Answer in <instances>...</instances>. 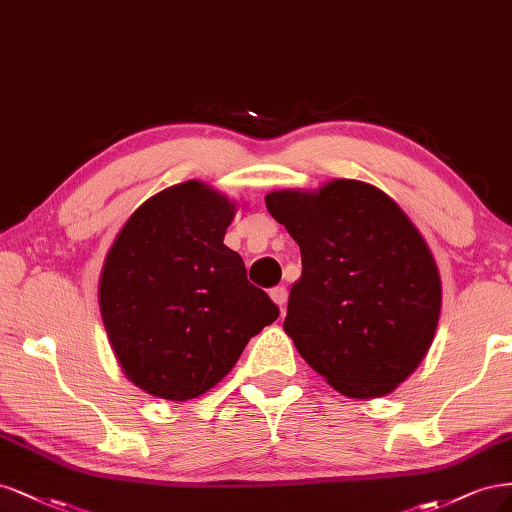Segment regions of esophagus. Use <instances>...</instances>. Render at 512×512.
I'll return each mask as SVG.
<instances>
[{"label": "esophagus", "instance_id": "obj_1", "mask_svg": "<svg viewBox=\"0 0 512 512\" xmlns=\"http://www.w3.org/2000/svg\"><path fill=\"white\" fill-rule=\"evenodd\" d=\"M270 298L280 306V310H285V304H287V289H285V287H274V289H270Z\"/></svg>", "mask_w": 512, "mask_h": 512}]
</instances>
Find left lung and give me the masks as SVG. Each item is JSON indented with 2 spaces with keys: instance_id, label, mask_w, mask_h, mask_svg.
Masks as SVG:
<instances>
[{
  "instance_id": "8db88e82",
  "label": "left lung",
  "mask_w": 512,
  "mask_h": 512,
  "mask_svg": "<svg viewBox=\"0 0 512 512\" xmlns=\"http://www.w3.org/2000/svg\"><path fill=\"white\" fill-rule=\"evenodd\" d=\"M302 253L285 332L306 364L353 400L383 398L419 368L442 285L430 246L387 193L334 178L266 195Z\"/></svg>"
}]
</instances>
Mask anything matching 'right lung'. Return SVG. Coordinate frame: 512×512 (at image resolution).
<instances>
[{
  "label": "right lung",
  "instance_id": "add662e5",
  "mask_svg": "<svg viewBox=\"0 0 512 512\" xmlns=\"http://www.w3.org/2000/svg\"><path fill=\"white\" fill-rule=\"evenodd\" d=\"M234 214L227 195L187 180L148 197L104 259L97 300L114 357L155 398L206 393L278 317L223 244Z\"/></svg>",
  "mask_w": 512,
  "mask_h": 512
}]
</instances>
